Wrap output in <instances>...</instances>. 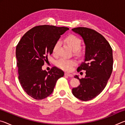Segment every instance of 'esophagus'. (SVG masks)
Listing matches in <instances>:
<instances>
[{
  "label": "esophagus",
  "instance_id": "1",
  "mask_svg": "<svg viewBox=\"0 0 125 125\" xmlns=\"http://www.w3.org/2000/svg\"><path fill=\"white\" fill-rule=\"evenodd\" d=\"M64 75L65 76H67V77H73V75L71 73H64Z\"/></svg>",
  "mask_w": 125,
  "mask_h": 125
}]
</instances>
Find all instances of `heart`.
Listing matches in <instances>:
<instances>
[{"label": "heart", "mask_w": 125, "mask_h": 125, "mask_svg": "<svg viewBox=\"0 0 125 125\" xmlns=\"http://www.w3.org/2000/svg\"><path fill=\"white\" fill-rule=\"evenodd\" d=\"M65 42L70 47L75 53L78 54L80 52V48L81 46L82 41L79 37L74 35H69L65 38ZM60 46V42L57 41L53 46L52 52L53 54H57L58 49ZM75 61L73 60H68L64 58H62L57 61V65L61 69L64 71H69L72 69V67L75 64Z\"/></svg>", "instance_id": "heart-1"}]
</instances>
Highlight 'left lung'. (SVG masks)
<instances>
[{
	"label": "left lung",
	"mask_w": 125,
	"mask_h": 125,
	"mask_svg": "<svg viewBox=\"0 0 125 125\" xmlns=\"http://www.w3.org/2000/svg\"><path fill=\"white\" fill-rule=\"evenodd\" d=\"M72 31L83 38L85 45L84 61L77 72L86 71L85 77L79 79L80 85L72 89L74 96L82 101L95 98L104 89L113 68V50L105 38L94 30L79 27Z\"/></svg>",
	"instance_id": "8db88e82"
}]
</instances>
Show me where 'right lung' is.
I'll use <instances>...</instances> for the list:
<instances>
[{
    "label": "right lung",
    "instance_id": "obj_1",
    "mask_svg": "<svg viewBox=\"0 0 125 125\" xmlns=\"http://www.w3.org/2000/svg\"><path fill=\"white\" fill-rule=\"evenodd\" d=\"M66 27L40 25L25 33L16 48L19 80L23 89L36 100L47 98L52 94L56 82L64 72L53 67L47 72L42 69L52 53L53 46L65 31Z\"/></svg>",
    "mask_w": 125,
    "mask_h": 125
}]
</instances>
